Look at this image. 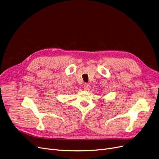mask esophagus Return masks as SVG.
Returning a JSON list of instances; mask_svg holds the SVG:
<instances>
[{"label":"esophagus","instance_id":"1","mask_svg":"<svg viewBox=\"0 0 159 159\" xmlns=\"http://www.w3.org/2000/svg\"><path fill=\"white\" fill-rule=\"evenodd\" d=\"M89 89H90L89 84H87V83L84 84V90H89Z\"/></svg>","mask_w":159,"mask_h":159}]
</instances>
